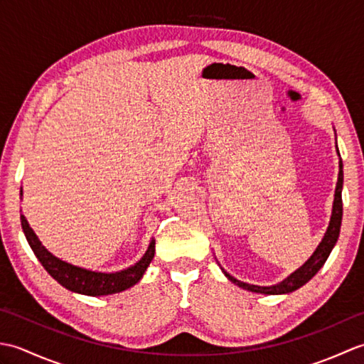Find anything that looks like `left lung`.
<instances>
[{
  "mask_svg": "<svg viewBox=\"0 0 364 364\" xmlns=\"http://www.w3.org/2000/svg\"><path fill=\"white\" fill-rule=\"evenodd\" d=\"M338 150V145H336ZM339 154V151H338ZM343 161L339 158V173H338V183H336V189H335V200H333V210H331V218L328 228L323 235L321 244L318 245V249L314 250V253L310 257L304 266L299 267L296 272H292L288 278H284L283 282L278 284L272 286H257V284H249L244 282L236 280L235 277H231L228 272L222 269V272L225 274V277L231 283L237 284L239 288L252 291V292H258V294H288L299 289L300 286H304L308 283L311 278L319 272V269L323 266V262L327 261L330 252L333 250V247L338 241L339 236V230H341V220H343V197H341V191H343Z\"/></svg>",
  "mask_w": 364,
  "mask_h": 364,
  "instance_id": "8db88e82",
  "label": "left lung"
}]
</instances>
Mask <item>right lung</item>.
<instances>
[{
	"label": "right lung",
	"instance_id": "right-lung-1",
	"mask_svg": "<svg viewBox=\"0 0 364 364\" xmlns=\"http://www.w3.org/2000/svg\"><path fill=\"white\" fill-rule=\"evenodd\" d=\"M20 196H23V191H20ZM20 220L29 247L33 249L37 259L41 261L46 272L60 286H64L65 289L84 294V296H107V294L122 292L131 288V286H134L141 280L154 257V239H151L149 249H146L144 257L134 266L123 269L120 272H95V270L73 266L70 262H65L54 257L38 241V237L36 236L33 228L29 227L25 215L21 214Z\"/></svg>",
	"mask_w": 364,
	"mask_h": 364
}]
</instances>
